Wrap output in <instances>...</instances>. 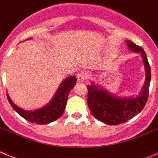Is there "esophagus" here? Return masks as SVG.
I'll list each match as a JSON object with an SVG mask.
<instances>
[{
  "label": "esophagus",
  "mask_w": 158,
  "mask_h": 158,
  "mask_svg": "<svg viewBox=\"0 0 158 158\" xmlns=\"http://www.w3.org/2000/svg\"><path fill=\"white\" fill-rule=\"evenodd\" d=\"M77 81L78 82H84L85 81V80L87 79L88 76L86 74L85 72H84V71H81L77 73Z\"/></svg>",
  "instance_id": "obj_1"
}]
</instances>
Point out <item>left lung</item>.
Returning <instances> with one entry per match:
<instances>
[{"mask_svg": "<svg viewBox=\"0 0 158 158\" xmlns=\"http://www.w3.org/2000/svg\"><path fill=\"white\" fill-rule=\"evenodd\" d=\"M126 43L129 51L141 54L144 62L146 79L139 94L118 96L93 81L87 86L89 110L96 119L108 125L123 123L138 115L146 105L149 95L151 70L146 54L142 47L135 45L133 42L127 40Z\"/></svg>", "mask_w": 158, "mask_h": 158, "instance_id": "left-lung-1", "label": "left lung"}]
</instances>
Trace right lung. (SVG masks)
Wrapping results in <instances>:
<instances>
[{"mask_svg": "<svg viewBox=\"0 0 158 158\" xmlns=\"http://www.w3.org/2000/svg\"><path fill=\"white\" fill-rule=\"evenodd\" d=\"M29 40H31V38ZM76 81L77 78L75 76L65 77L61 82L56 93L54 95L52 99L49 101V103H47L43 107L33 111L23 110L21 107L16 106L11 100L8 93H7V97L12 108L26 120L40 125L48 124L57 120L62 115L66 105L69 93L71 89L75 86Z\"/></svg>", "mask_w": 158, "mask_h": 158, "instance_id": "add662e5", "label": "right lung"}]
</instances>
